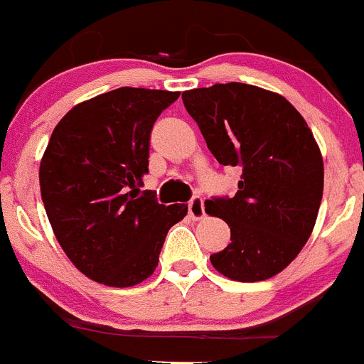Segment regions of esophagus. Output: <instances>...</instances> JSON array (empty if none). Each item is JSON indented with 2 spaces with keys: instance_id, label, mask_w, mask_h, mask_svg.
<instances>
[{
  "instance_id": "1",
  "label": "esophagus",
  "mask_w": 364,
  "mask_h": 364,
  "mask_svg": "<svg viewBox=\"0 0 364 364\" xmlns=\"http://www.w3.org/2000/svg\"><path fill=\"white\" fill-rule=\"evenodd\" d=\"M188 213L189 218H193V220H202V218L205 216V207H203V200L200 198V196H195V198L188 203Z\"/></svg>"
}]
</instances>
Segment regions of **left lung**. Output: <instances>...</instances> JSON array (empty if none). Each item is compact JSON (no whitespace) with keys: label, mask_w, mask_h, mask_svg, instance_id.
<instances>
[{"label":"left lung","mask_w":364,"mask_h":364,"mask_svg":"<svg viewBox=\"0 0 364 364\" xmlns=\"http://www.w3.org/2000/svg\"><path fill=\"white\" fill-rule=\"evenodd\" d=\"M207 148L241 169L237 193L205 202V213L230 227V243L210 255L237 282L282 272L304 248L323 195V159L299 110L277 92L240 84L182 92Z\"/></svg>","instance_id":"1"}]
</instances>
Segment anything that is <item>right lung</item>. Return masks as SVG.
<instances>
[{"mask_svg": "<svg viewBox=\"0 0 364 364\" xmlns=\"http://www.w3.org/2000/svg\"><path fill=\"white\" fill-rule=\"evenodd\" d=\"M180 92L119 87L73 107L39 168L48 220L69 261L112 288L146 280L166 234L188 214L141 191L154 123Z\"/></svg>", "mask_w": 364, "mask_h": 364, "instance_id": "1", "label": "right lung"}]
</instances>
